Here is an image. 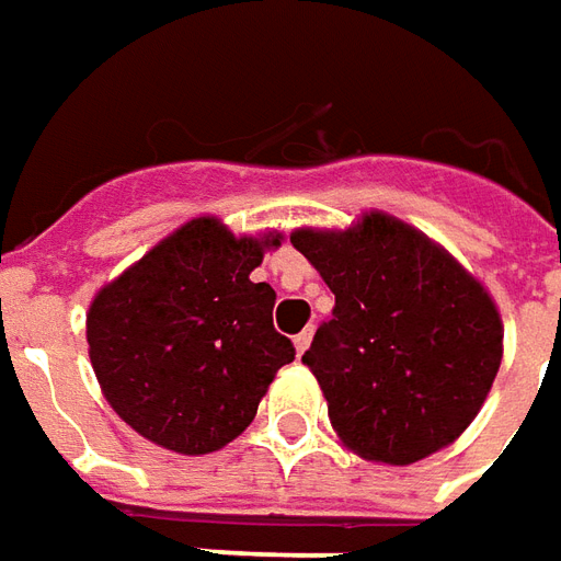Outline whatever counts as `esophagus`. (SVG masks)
I'll return each instance as SVG.
<instances>
[{"instance_id": "34e87169", "label": "esophagus", "mask_w": 561, "mask_h": 561, "mask_svg": "<svg viewBox=\"0 0 561 561\" xmlns=\"http://www.w3.org/2000/svg\"><path fill=\"white\" fill-rule=\"evenodd\" d=\"M310 341H312V329H304L300 334L295 337V350H297V356H304L307 350H310Z\"/></svg>"}]
</instances>
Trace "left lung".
Segmentation results:
<instances>
[{
    "label": "left lung",
    "mask_w": 561,
    "mask_h": 561,
    "mask_svg": "<svg viewBox=\"0 0 561 561\" xmlns=\"http://www.w3.org/2000/svg\"><path fill=\"white\" fill-rule=\"evenodd\" d=\"M295 245L334 295L304 365L353 455L409 467L472 424L504 359L489 288L426 232L387 211L344 230L300 227Z\"/></svg>",
    "instance_id": "1"
}]
</instances>
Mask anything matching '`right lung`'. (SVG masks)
<instances>
[{
	"instance_id": "add662e5",
	"label": "right lung",
	"mask_w": 561,
	"mask_h": 561,
	"mask_svg": "<svg viewBox=\"0 0 561 561\" xmlns=\"http://www.w3.org/2000/svg\"><path fill=\"white\" fill-rule=\"evenodd\" d=\"M282 232L236 236L202 215L156 242L94 295L91 368L110 409L178 455L242 436L295 346L273 329L276 291L251 273Z\"/></svg>"
}]
</instances>
